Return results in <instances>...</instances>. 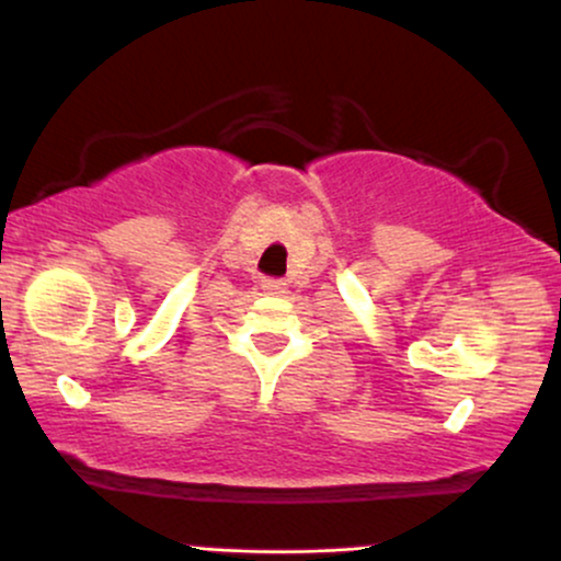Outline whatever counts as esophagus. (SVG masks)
<instances>
[{
  "label": "esophagus",
  "mask_w": 561,
  "mask_h": 561,
  "mask_svg": "<svg viewBox=\"0 0 561 561\" xmlns=\"http://www.w3.org/2000/svg\"><path fill=\"white\" fill-rule=\"evenodd\" d=\"M263 289H268V293H282L285 285H282L279 279H266V282H263Z\"/></svg>",
  "instance_id": "34e87169"
}]
</instances>
